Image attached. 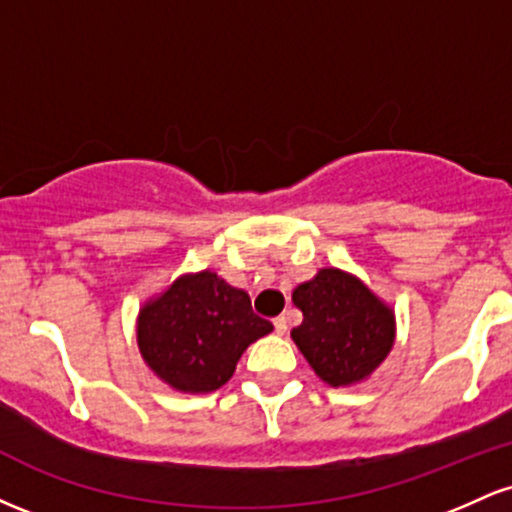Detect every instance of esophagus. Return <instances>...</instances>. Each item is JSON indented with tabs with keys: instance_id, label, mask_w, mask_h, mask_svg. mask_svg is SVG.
Wrapping results in <instances>:
<instances>
[{
	"instance_id": "1",
	"label": "esophagus",
	"mask_w": 512,
	"mask_h": 512,
	"mask_svg": "<svg viewBox=\"0 0 512 512\" xmlns=\"http://www.w3.org/2000/svg\"><path fill=\"white\" fill-rule=\"evenodd\" d=\"M274 330H276V334H286V330H289V322H286L284 315L274 317Z\"/></svg>"
}]
</instances>
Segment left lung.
I'll use <instances>...</instances> for the list:
<instances>
[{
  "mask_svg": "<svg viewBox=\"0 0 512 512\" xmlns=\"http://www.w3.org/2000/svg\"><path fill=\"white\" fill-rule=\"evenodd\" d=\"M303 322L291 330L310 368L332 387L366 380L395 344V313L342 269H320L293 291Z\"/></svg>",
  "mask_w": 512,
  "mask_h": 512,
  "instance_id": "8db88e82",
  "label": "left lung"
}]
</instances>
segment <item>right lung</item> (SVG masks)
Listing matches in <instances>:
<instances>
[{
    "instance_id": "add662e5",
    "label": "right lung",
    "mask_w": 512,
    "mask_h": 512,
    "mask_svg": "<svg viewBox=\"0 0 512 512\" xmlns=\"http://www.w3.org/2000/svg\"><path fill=\"white\" fill-rule=\"evenodd\" d=\"M272 330V322L252 313L248 293L204 269L144 303L137 344L163 383L202 395L226 385L243 351Z\"/></svg>"
}]
</instances>
